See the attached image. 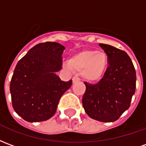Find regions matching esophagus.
Here are the masks:
<instances>
[{
    "mask_svg": "<svg viewBox=\"0 0 146 146\" xmlns=\"http://www.w3.org/2000/svg\"><path fill=\"white\" fill-rule=\"evenodd\" d=\"M80 80V79L78 76H74L73 77V84H75V83H76V82H79Z\"/></svg>",
    "mask_w": 146,
    "mask_h": 146,
    "instance_id": "esophagus-1",
    "label": "esophagus"
}]
</instances>
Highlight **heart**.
Segmentation results:
<instances>
[{
	"instance_id": "heart-1",
	"label": "heart",
	"mask_w": 146,
	"mask_h": 146,
	"mask_svg": "<svg viewBox=\"0 0 146 146\" xmlns=\"http://www.w3.org/2000/svg\"><path fill=\"white\" fill-rule=\"evenodd\" d=\"M109 59L102 51L86 49L73 54L65 66L70 70L82 71V76L89 82H97L103 78L107 70Z\"/></svg>"
}]
</instances>
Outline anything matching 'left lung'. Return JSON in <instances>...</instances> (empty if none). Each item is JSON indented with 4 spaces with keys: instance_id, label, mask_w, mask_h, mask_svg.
<instances>
[{
    "instance_id": "left-lung-1",
    "label": "left lung",
    "mask_w": 146,
    "mask_h": 146,
    "mask_svg": "<svg viewBox=\"0 0 146 146\" xmlns=\"http://www.w3.org/2000/svg\"><path fill=\"white\" fill-rule=\"evenodd\" d=\"M99 46L107 54L109 66L98 84L84 83L83 106L92 119L113 122L130 107L136 88V73L125 51L105 44Z\"/></svg>"
}]
</instances>
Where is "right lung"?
Instances as JSON below:
<instances>
[{
	"label": "right lung",
	"mask_w": 146,
	"mask_h": 146,
	"mask_svg": "<svg viewBox=\"0 0 146 146\" xmlns=\"http://www.w3.org/2000/svg\"><path fill=\"white\" fill-rule=\"evenodd\" d=\"M63 45L45 42L35 45L19 61L10 84L12 106L28 122L50 119L72 80H61L56 73L62 69Z\"/></svg>",
	"instance_id": "add662e5"
}]
</instances>
